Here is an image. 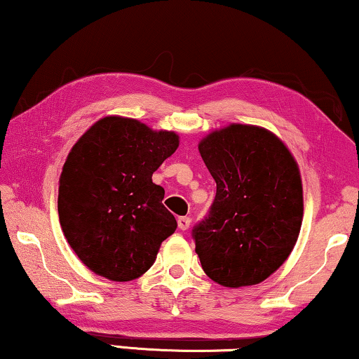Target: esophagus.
Masks as SVG:
<instances>
[{"instance_id":"esophagus-1","label":"esophagus","mask_w":359,"mask_h":359,"mask_svg":"<svg viewBox=\"0 0 359 359\" xmlns=\"http://www.w3.org/2000/svg\"><path fill=\"white\" fill-rule=\"evenodd\" d=\"M191 225V219L189 217H178V227L181 230H188Z\"/></svg>"}]
</instances>
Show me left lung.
<instances>
[{
  "label": "left lung",
  "mask_w": 359,
  "mask_h": 359,
  "mask_svg": "<svg viewBox=\"0 0 359 359\" xmlns=\"http://www.w3.org/2000/svg\"><path fill=\"white\" fill-rule=\"evenodd\" d=\"M217 184L209 214L194 225L204 273L227 287L252 286L286 262L302 224V181L286 145L266 129L232 124L201 140Z\"/></svg>",
  "instance_id": "1"
}]
</instances>
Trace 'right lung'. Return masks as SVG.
<instances>
[{"label":"right lung","mask_w":359,"mask_h":359,"mask_svg":"<svg viewBox=\"0 0 359 359\" xmlns=\"http://www.w3.org/2000/svg\"><path fill=\"white\" fill-rule=\"evenodd\" d=\"M178 145L175 132L117 116L97 121L73 145L58 186V217L91 271L122 283L154 264L176 219L151 175Z\"/></svg>","instance_id":"right-lung-1"}]
</instances>
